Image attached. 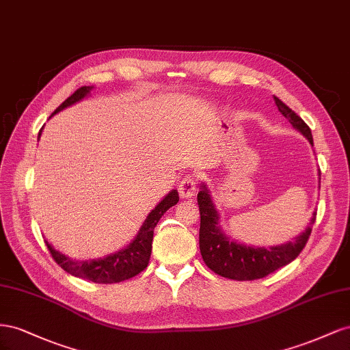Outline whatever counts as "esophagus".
Masks as SVG:
<instances>
[{
  "label": "esophagus",
  "mask_w": 350,
  "mask_h": 350,
  "mask_svg": "<svg viewBox=\"0 0 350 350\" xmlns=\"http://www.w3.org/2000/svg\"><path fill=\"white\" fill-rule=\"evenodd\" d=\"M196 177L187 174L182 178L180 183H178V193H180L182 198H192L196 193Z\"/></svg>",
  "instance_id": "34e87169"
}]
</instances>
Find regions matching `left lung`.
<instances>
[{"instance_id":"1","label":"left lung","mask_w":350,"mask_h":350,"mask_svg":"<svg viewBox=\"0 0 350 350\" xmlns=\"http://www.w3.org/2000/svg\"><path fill=\"white\" fill-rule=\"evenodd\" d=\"M274 101L278 111L288 120L293 129L308 139L311 146H314L311 129L308 127L304 120L292 111L282 99L274 96ZM319 180H321V173L318 172V183ZM199 189H201L198 193V205L199 213H201L199 249H201L204 262L218 275L237 282L256 280V278H262L269 273L275 271V269L291 264L302 252L309 234H311L312 224L315 223V211L311 219H309L308 227L301 234H297L293 241L269 247L254 245L247 246L227 236L223 230L221 217H219L206 183L202 182Z\"/></svg>"}]
</instances>
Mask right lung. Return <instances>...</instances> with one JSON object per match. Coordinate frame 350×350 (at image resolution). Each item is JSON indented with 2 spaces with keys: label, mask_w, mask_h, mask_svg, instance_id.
<instances>
[{
  "label": "right lung",
  "mask_w": 350,
  "mask_h": 350,
  "mask_svg": "<svg viewBox=\"0 0 350 350\" xmlns=\"http://www.w3.org/2000/svg\"><path fill=\"white\" fill-rule=\"evenodd\" d=\"M94 86H82L77 91L70 95L66 101L59 105L55 111L51 114V117L59 111H63L64 108L72 107L76 103L82 101L86 96H89ZM49 117V118H51ZM41 132L38 133V141L41 137ZM178 202V193L176 189L170 191L161 201L157 204V206L149 213L145 218L144 224L139 228L137 234L133 237V241L124 246L120 251L109 254L103 258L96 259H85V261H79V259H73L59 251L45 241L49 252H51L55 262L62 267L64 271L72 274L79 278H85V280L101 283V284H111V283H120L129 280V278L135 277L148 267L149 258H151L152 251V237H154V228L158 224L159 218L164 215L168 208L174 206Z\"/></svg>",
  "instance_id": "right-lung-1"
}]
</instances>
